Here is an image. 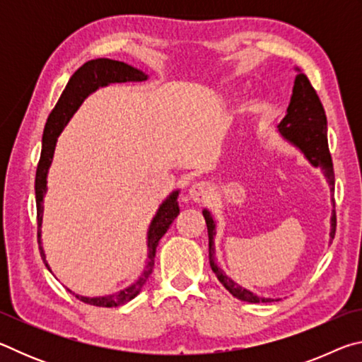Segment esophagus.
I'll use <instances>...</instances> for the list:
<instances>
[{
	"label": "esophagus",
	"instance_id": "34e87169",
	"mask_svg": "<svg viewBox=\"0 0 362 362\" xmlns=\"http://www.w3.org/2000/svg\"><path fill=\"white\" fill-rule=\"evenodd\" d=\"M212 193V187L211 183L207 182H198V183H193L192 188H189V196H192V199L194 203H203L207 198H209Z\"/></svg>",
	"mask_w": 362,
	"mask_h": 362
}]
</instances>
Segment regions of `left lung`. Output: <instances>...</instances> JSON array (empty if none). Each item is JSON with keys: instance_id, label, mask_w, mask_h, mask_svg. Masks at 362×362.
Wrapping results in <instances>:
<instances>
[{"instance_id": "8db88e82", "label": "left lung", "mask_w": 362, "mask_h": 362, "mask_svg": "<svg viewBox=\"0 0 362 362\" xmlns=\"http://www.w3.org/2000/svg\"><path fill=\"white\" fill-rule=\"evenodd\" d=\"M298 71L293 81L292 97L291 103L287 107V113L283 121L278 124V131L287 142L303 153L305 158L313 164L315 168H321L324 170V175L330 185V192L335 185V175H334V166L332 158L329 153L327 145V118L324 107L317 97L316 90L311 86L310 79ZM203 216L206 218L207 225V235H209V263L212 272L216 273L220 283L228 291L233 297L243 300V302L249 303H260V302H273L272 298L259 297L247 289H244L240 284H236L231 278L226 276L223 269L216 263V249H214V236H216V222L211 216V212L204 209ZM335 211H332V217H330V238L334 240L335 236Z\"/></svg>"}]
</instances>
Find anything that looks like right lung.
<instances>
[{"instance_id":"right-lung-1","label":"right lung","mask_w":362,"mask_h":362,"mask_svg":"<svg viewBox=\"0 0 362 362\" xmlns=\"http://www.w3.org/2000/svg\"><path fill=\"white\" fill-rule=\"evenodd\" d=\"M148 75H145L142 70L134 69V66L127 65L119 60L112 59H95L86 62L83 66L73 73L69 84L65 86L62 95H60L56 107L49 115L46 121L45 132H42V148L38 168H36V179H35V194H36V218H38V244H40V254L45 265L49 269L46 262L45 250L41 246V223H42V198L47 192V173L51 168L54 150H56L57 137L60 136L66 122L75 115L79 105L84 102L86 97L93 94L94 90L103 86H108L112 83H126V81H145ZM177 196H179V189L170 193L166 201L159 206L156 216L153 217L150 228H148V259H146V267L144 273L140 274L136 283L131 284L126 289H122L112 296L105 297H83L76 296V298L81 300L84 303L102 306V308H113V306L124 305L131 302L134 297L139 296L142 291L144 284L153 272V265H155V255L158 243L164 236V233L169 230L170 223L174 222L175 217L180 214L179 203H177Z\"/></svg>"}]
</instances>
